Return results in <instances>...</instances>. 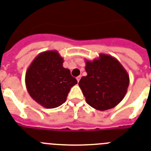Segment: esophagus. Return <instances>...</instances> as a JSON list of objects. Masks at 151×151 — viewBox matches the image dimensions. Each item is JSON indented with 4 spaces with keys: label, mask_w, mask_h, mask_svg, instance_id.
Wrapping results in <instances>:
<instances>
[{
    "label": "esophagus",
    "mask_w": 151,
    "mask_h": 151,
    "mask_svg": "<svg viewBox=\"0 0 151 151\" xmlns=\"http://www.w3.org/2000/svg\"><path fill=\"white\" fill-rule=\"evenodd\" d=\"M81 76H78V77H77V81H78V82L80 81V80H81Z\"/></svg>",
    "instance_id": "obj_1"
}]
</instances>
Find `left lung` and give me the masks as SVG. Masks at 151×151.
Returning a JSON list of instances; mask_svg holds the SVG:
<instances>
[{
	"label": "left lung",
	"mask_w": 151,
	"mask_h": 151,
	"mask_svg": "<svg viewBox=\"0 0 151 151\" xmlns=\"http://www.w3.org/2000/svg\"><path fill=\"white\" fill-rule=\"evenodd\" d=\"M87 76L80 80L79 87L86 102L98 111L114 107L125 97L128 88L129 74L114 57L100 54L94 60H86Z\"/></svg>",
	"instance_id": "obj_1"
}]
</instances>
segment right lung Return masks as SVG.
<instances>
[{"label":"right lung","instance_id":"obj_1","mask_svg":"<svg viewBox=\"0 0 151 151\" xmlns=\"http://www.w3.org/2000/svg\"><path fill=\"white\" fill-rule=\"evenodd\" d=\"M64 59L57 50L39 54L27 68L25 83L30 96L45 108H55L64 103L77 80L63 67Z\"/></svg>","mask_w":151,"mask_h":151}]
</instances>
